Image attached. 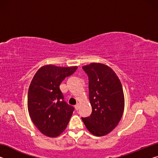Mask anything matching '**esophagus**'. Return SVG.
Here are the masks:
<instances>
[{
    "mask_svg": "<svg viewBox=\"0 0 158 158\" xmlns=\"http://www.w3.org/2000/svg\"><path fill=\"white\" fill-rule=\"evenodd\" d=\"M74 107H75L76 110H78V109H79V104H77V105L74 106Z\"/></svg>",
    "mask_w": 158,
    "mask_h": 158,
    "instance_id": "1",
    "label": "esophagus"
}]
</instances>
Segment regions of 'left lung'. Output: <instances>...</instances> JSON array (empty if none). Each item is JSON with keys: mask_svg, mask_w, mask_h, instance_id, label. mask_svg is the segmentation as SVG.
Masks as SVG:
<instances>
[{"mask_svg": "<svg viewBox=\"0 0 158 158\" xmlns=\"http://www.w3.org/2000/svg\"><path fill=\"white\" fill-rule=\"evenodd\" d=\"M89 77V100L92 113L82 118L93 135L104 136L111 132L121 121L125 100L122 84L116 74L107 65L90 63L82 67Z\"/></svg>", "mask_w": 158, "mask_h": 158, "instance_id": "8db88e82", "label": "left lung"}]
</instances>
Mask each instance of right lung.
Instances as JSON below:
<instances>
[{
	"instance_id": "add662e5",
	"label": "right lung",
	"mask_w": 158,
	"mask_h": 158,
	"mask_svg": "<svg viewBox=\"0 0 158 158\" xmlns=\"http://www.w3.org/2000/svg\"><path fill=\"white\" fill-rule=\"evenodd\" d=\"M77 68L44 65L32 79L28 93L29 115L37 129L48 137L60 135L73 115L74 108L64 100L59 86Z\"/></svg>"
}]
</instances>
